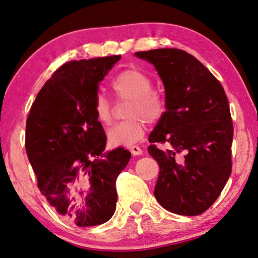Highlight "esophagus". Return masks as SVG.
Here are the masks:
<instances>
[{"mask_svg":"<svg viewBox=\"0 0 258 258\" xmlns=\"http://www.w3.org/2000/svg\"><path fill=\"white\" fill-rule=\"evenodd\" d=\"M130 151H131V154H132L133 156H140V155H142V149L140 147H138V146H132V147H130Z\"/></svg>","mask_w":258,"mask_h":258,"instance_id":"34e87169","label":"esophagus"}]
</instances>
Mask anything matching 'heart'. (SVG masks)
Wrapping results in <instances>:
<instances>
[{
  "mask_svg": "<svg viewBox=\"0 0 258 258\" xmlns=\"http://www.w3.org/2000/svg\"><path fill=\"white\" fill-rule=\"evenodd\" d=\"M151 77L138 68L120 72L111 82V90L118 100H130L124 121L108 131V142L112 147H127L140 141L145 135L146 121L156 124L166 112V101L159 92L152 90ZM95 118L102 125L110 124L112 107L103 95L94 101Z\"/></svg>",
  "mask_w": 258,
  "mask_h": 258,
  "instance_id": "b5f03b06",
  "label": "heart"
}]
</instances>
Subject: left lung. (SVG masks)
I'll use <instances>...</instances> for the list:
<instances>
[{
  "instance_id": "8db88e82",
  "label": "left lung",
  "mask_w": 258,
  "mask_h": 258,
  "mask_svg": "<svg viewBox=\"0 0 258 258\" xmlns=\"http://www.w3.org/2000/svg\"><path fill=\"white\" fill-rule=\"evenodd\" d=\"M135 55L154 64L165 86L166 112L148 147L160 168L155 197L169 212L199 215L216 202L232 169L233 125L223 86L183 50L156 49ZM158 143L171 148L161 151Z\"/></svg>"
}]
</instances>
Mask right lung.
<instances>
[{
    "instance_id": "obj_1",
    "label": "right lung",
    "mask_w": 258,
    "mask_h": 258,
    "mask_svg": "<svg viewBox=\"0 0 258 258\" xmlns=\"http://www.w3.org/2000/svg\"><path fill=\"white\" fill-rule=\"evenodd\" d=\"M120 55L63 63L38 92L26 121L25 147L38 189L60 215L78 226L113 215L116 180L131 152H104L107 137L95 118L98 84Z\"/></svg>"
}]
</instances>
